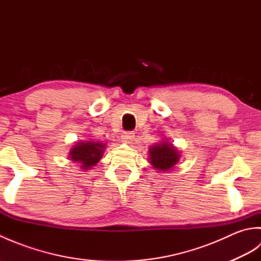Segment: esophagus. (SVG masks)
Here are the masks:
<instances>
[{
	"mask_svg": "<svg viewBox=\"0 0 261 261\" xmlns=\"http://www.w3.org/2000/svg\"><path fill=\"white\" fill-rule=\"evenodd\" d=\"M121 139L123 140L124 142L130 143V142L134 141V139H135V134H134V132H132V131L123 132V135L121 136Z\"/></svg>",
	"mask_w": 261,
	"mask_h": 261,
	"instance_id": "1",
	"label": "esophagus"
}]
</instances>
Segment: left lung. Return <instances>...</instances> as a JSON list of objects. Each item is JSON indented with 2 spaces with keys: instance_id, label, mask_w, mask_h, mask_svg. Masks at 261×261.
<instances>
[{
  "instance_id": "1",
  "label": "left lung",
  "mask_w": 261,
  "mask_h": 261,
  "mask_svg": "<svg viewBox=\"0 0 261 261\" xmlns=\"http://www.w3.org/2000/svg\"><path fill=\"white\" fill-rule=\"evenodd\" d=\"M150 163L156 169L169 170L178 163L179 154L177 149L170 145L169 142H163L150 148Z\"/></svg>"
}]
</instances>
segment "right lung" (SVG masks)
I'll return each instance as SVG.
<instances>
[{
  "instance_id": "1",
  "label": "right lung",
  "mask_w": 261,
  "mask_h": 261,
  "mask_svg": "<svg viewBox=\"0 0 261 261\" xmlns=\"http://www.w3.org/2000/svg\"><path fill=\"white\" fill-rule=\"evenodd\" d=\"M104 147L103 143L99 142H80L71 149L69 154L73 162L82 164L83 169H88L99 162Z\"/></svg>"
}]
</instances>
